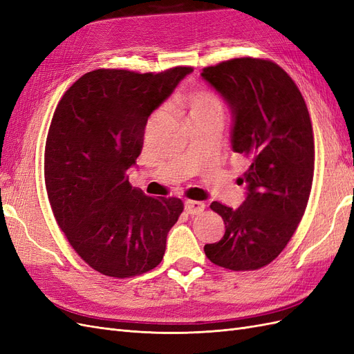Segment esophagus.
I'll return each instance as SVG.
<instances>
[{"label": "esophagus", "instance_id": "esophagus-1", "mask_svg": "<svg viewBox=\"0 0 354 354\" xmlns=\"http://www.w3.org/2000/svg\"><path fill=\"white\" fill-rule=\"evenodd\" d=\"M203 208H205V205H203V202L190 201V199H187V201L185 202V209H186L187 214H190V216H195V214L202 212Z\"/></svg>", "mask_w": 354, "mask_h": 354}]
</instances>
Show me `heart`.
Segmentation results:
<instances>
[{
    "label": "heart",
    "instance_id": "1",
    "mask_svg": "<svg viewBox=\"0 0 354 354\" xmlns=\"http://www.w3.org/2000/svg\"><path fill=\"white\" fill-rule=\"evenodd\" d=\"M187 112L190 122L211 115H223V103L216 94L208 90H194L180 100Z\"/></svg>",
    "mask_w": 354,
    "mask_h": 354
}]
</instances>
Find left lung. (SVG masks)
I'll list each match as a JSON object with an SVG mask.
<instances>
[{
	"label": "left lung",
	"instance_id": "8db88e82",
	"mask_svg": "<svg viewBox=\"0 0 354 354\" xmlns=\"http://www.w3.org/2000/svg\"><path fill=\"white\" fill-rule=\"evenodd\" d=\"M201 77L230 108L233 152L250 160L239 178L242 205L211 203L226 232L203 251L224 269H260L283 251L304 216L315 171L312 121L295 82L270 60L232 59Z\"/></svg>",
	"mask_w": 354,
	"mask_h": 354
}]
</instances>
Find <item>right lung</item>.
I'll list each match as a JSON object with an SVG mask.
<instances>
[{"label": "right lung", "mask_w": 354, "mask_h": 354, "mask_svg": "<svg viewBox=\"0 0 354 354\" xmlns=\"http://www.w3.org/2000/svg\"><path fill=\"white\" fill-rule=\"evenodd\" d=\"M192 71H93L53 115L44 156L48 199L72 248L102 274L124 279L162 261L183 202L146 196L130 185L128 169L142 152L147 118Z\"/></svg>", "instance_id": "add662e5"}]
</instances>
